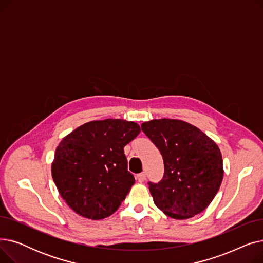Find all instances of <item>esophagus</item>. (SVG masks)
I'll return each mask as SVG.
<instances>
[{
	"label": "esophagus",
	"mask_w": 263,
	"mask_h": 263,
	"mask_svg": "<svg viewBox=\"0 0 263 263\" xmlns=\"http://www.w3.org/2000/svg\"><path fill=\"white\" fill-rule=\"evenodd\" d=\"M136 179H137V181H139V182H144L146 180V174L145 173L139 174L136 176Z\"/></svg>",
	"instance_id": "1"
}]
</instances>
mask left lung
Returning a JSON list of instances; mask_svg holds the SVG:
<instances>
[{
  "label": "left lung",
  "instance_id": "left-lung-1",
  "mask_svg": "<svg viewBox=\"0 0 263 263\" xmlns=\"http://www.w3.org/2000/svg\"><path fill=\"white\" fill-rule=\"evenodd\" d=\"M142 130L158 147L164 162L162 180L148 183L156 205L176 219L202 212L223 180L218 146L195 126L178 119H153L142 123Z\"/></svg>",
  "mask_w": 263,
  "mask_h": 263
}]
</instances>
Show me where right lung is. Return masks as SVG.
I'll return each instance as SVG.
<instances>
[{"label": "right lung", "mask_w": 263, "mask_h": 263, "mask_svg": "<svg viewBox=\"0 0 263 263\" xmlns=\"http://www.w3.org/2000/svg\"><path fill=\"white\" fill-rule=\"evenodd\" d=\"M140 132L134 121L93 120L62 140L51 172L61 196L76 213L96 220L119 208L135 182L123 147Z\"/></svg>", "instance_id": "1"}]
</instances>
